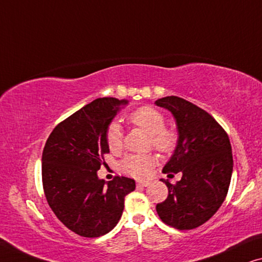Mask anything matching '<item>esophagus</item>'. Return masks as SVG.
<instances>
[{"instance_id": "esophagus-1", "label": "esophagus", "mask_w": 262, "mask_h": 262, "mask_svg": "<svg viewBox=\"0 0 262 262\" xmlns=\"http://www.w3.org/2000/svg\"><path fill=\"white\" fill-rule=\"evenodd\" d=\"M148 185V182H142V180H138L136 182V186L140 187V186H147Z\"/></svg>"}]
</instances>
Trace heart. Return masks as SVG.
I'll list each match as a JSON object with an SVG mask.
<instances>
[{
    "label": "heart",
    "mask_w": 262,
    "mask_h": 262,
    "mask_svg": "<svg viewBox=\"0 0 262 262\" xmlns=\"http://www.w3.org/2000/svg\"><path fill=\"white\" fill-rule=\"evenodd\" d=\"M128 121L140 129L146 132L150 138V146L161 154H171L178 145V132L172 127L165 126L163 113L152 106H140L129 114ZM105 142L112 153L122 149V130L117 122H112L106 128ZM156 164L153 156H128L121 161V171L135 178L148 176L150 168Z\"/></svg>",
    "instance_id": "1"
}]
</instances>
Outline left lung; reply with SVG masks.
<instances>
[{
    "label": "left lung",
    "mask_w": 262,
    "mask_h": 262,
    "mask_svg": "<svg viewBox=\"0 0 262 262\" xmlns=\"http://www.w3.org/2000/svg\"><path fill=\"white\" fill-rule=\"evenodd\" d=\"M156 104L169 110L178 127V145L164 173H182L176 184L163 180L168 196L157 204L160 220L179 230L204 224L226 200L233 173V153L222 126L200 106L167 96Z\"/></svg>",
    "instance_id": "left-lung-1"
}]
</instances>
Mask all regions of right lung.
I'll return each instance as SVG.
<instances>
[{
	"instance_id": "obj_1",
	"label": "right lung",
	"mask_w": 262,
	"mask_h": 262,
	"mask_svg": "<svg viewBox=\"0 0 262 262\" xmlns=\"http://www.w3.org/2000/svg\"><path fill=\"white\" fill-rule=\"evenodd\" d=\"M113 97L97 98L57 124L42 152L45 197L66 228L83 237H99L119 223L124 197L135 190L134 179L115 177L105 182L97 171L109 153L106 128L121 104Z\"/></svg>"
}]
</instances>
